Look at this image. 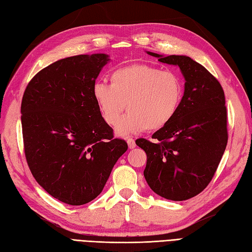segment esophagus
Instances as JSON below:
<instances>
[{
    "label": "esophagus",
    "mask_w": 252,
    "mask_h": 252,
    "mask_svg": "<svg viewBox=\"0 0 252 252\" xmlns=\"http://www.w3.org/2000/svg\"><path fill=\"white\" fill-rule=\"evenodd\" d=\"M127 143H128V147L130 148V149L135 147V142H134V140L132 138H127Z\"/></svg>",
    "instance_id": "1"
}]
</instances>
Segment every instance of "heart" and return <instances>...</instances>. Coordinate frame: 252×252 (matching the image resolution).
I'll return each instance as SVG.
<instances>
[{"label":"heart","instance_id":"heart-1","mask_svg":"<svg viewBox=\"0 0 252 252\" xmlns=\"http://www.w3.org/2000/svg\"><path fill=\"white\" fill-rule=\"evenodd\" d=\"M93 96L104 121L114 126L127 106L128 113L117 126L120 134L146 129L157 131L177 114L183 97L179 75L147 64H130L110 73V85L95 82Z\"/></svg>","mask_w":252,"mask_h":252}]
</instances>
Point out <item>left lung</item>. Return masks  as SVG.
<instances>
[{"label":"left lung","mask_w":252,"mask_h":252,"mask_svg":"<svg viewBox=\"0 0 252 252\" xmlns=\"http://www.w3.org/2000/svg\"><path fill=\"white\" fill-rule=\"evenodd\" d=\"M158 58L178 65L186 80L174 118L152 134L138 139L147 155L144 177L154 191L167 200L185 201L202 192L215 175L227 146V109L222 85L191 58Z\"/></svg>","instance_id":"left-lung-1"}]
</instances>
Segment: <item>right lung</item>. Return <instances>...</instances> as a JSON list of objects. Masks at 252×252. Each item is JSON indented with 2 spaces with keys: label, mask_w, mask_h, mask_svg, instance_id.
Returning a JSON list of instances; mask_svg holds the SVG:
<instances>
[{
  "label": "right lung",
  "mask_w": 252,
  "mask_h": 252,
  "mask_svg": "<svg viewBox=\"0 0 252 252\" xmlns=\"http://www.w3.org/2000/svg\"><path fill=\"white\" fill-rule=\"evenodd\" d=\"M107 55H79L45 67L30 80L21 104L25 158L35 181L68 205L102 192L114 164L127 150L113 138L93 96Z\"/></svg>",
  "instance_id": "right-lung-1"
}]
</instances>
